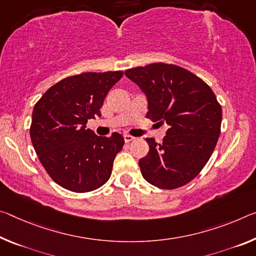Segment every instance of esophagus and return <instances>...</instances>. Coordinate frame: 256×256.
<instances>
[{"mask_svg": "<svg viewBox=\"0 0 256 256\" xmlns=\"http://www.w3.org/2000/svg\"><path fill=\"white\" fill-rule=\"evenodd\" d=\"M134 140V136H128V134H125L124 136V141L125 142H131V141H133Z\"/></svg>", "mask_w": 256, "mask_h": 256, "instance_id": "34e87169", "label": "esophagus"}]
</instances>
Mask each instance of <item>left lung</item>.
I'll list each match as a JSON object with an SVG mask.
<instances>
[{
	"mask_svg": "<svg viewBox=\"0 0 256 256\" xmlns=\"http://www.w3.org/2000/svg\"><path fill=\"white\" fill-rule=\"evenodd\" d=\"M125 75L147 96V118L168 126L162 144L146 139L142 176L162 189L186 184L208 163L220 136L222 108L216 94L200 77L172 64L131 68Z\"/></svg>",
	"mask_w": 256,
	"mask_h": 256,
	"instance_id": "obj_1",
	"label": "left lung"
}]
</instances>
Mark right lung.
Segmentation results:
<instances>
[{"label": "right lung", "mask_w": 256, "mask_h": 256, "mask_svg": "<svg viewBox=\"0 0 256 256\" xmlns=\"http://www.w3.org/2000/svg\"><path fill=\"white\" fill-rule=\"evenodd\" d=\"M123 72H83L56 83L36 102L30 139L38 160L56 184L74 192H88L110 178L114 160L124 144L120 133L98 136L88 120L100 108Z\"/></svg>", "instance_id": "1"}]
</instances>
